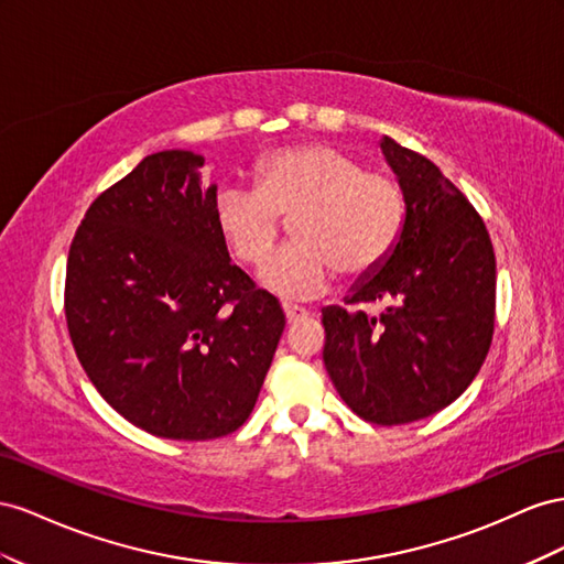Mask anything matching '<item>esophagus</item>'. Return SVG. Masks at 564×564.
<instances>
[{
    "label": "esophagus",
    "mask_w": 564,
    "mask_h": 564,
    "mask_svg": "<svg viewBox=\"0 0 564 564\" xmlns=\"http://www.w3.org/2000/svg\"><path fill=\"white\" fill-rule=\"evenodd\" d=\"M283 314L288 318V324H297V321L310 316V310L297 307V304H283Z\"/></svg>",
    "instance_id": "1"
}]
</instances>
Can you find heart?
Listing matches in <instances>:
<instances>
[{"instance_id": "1", "label": "heart", "mask_w": 564, "mask_h": 564, "mask_svg": "<svg viewBox=\"0 0 564 564\" xmlns=\"http://www.w3.org/2000/svg\"><path fill=\"white\" fill-rule=\"evenodd\" d=\"M257 188L221 186L213 213L221 238L243 264H260L293 219L295 243L271 254L260 283L285 300L326 291L335 271L345 281L371 276L399 246L406 227V191L392 174L366 172L328 143H302L264 155Z\"/></svg>"}]
</instances>
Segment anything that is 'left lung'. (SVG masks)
<instances>
[{
	"label": "left lung",
	"instance_id": "1",
	"mask_svg": "<svg viewBox=\"0 0 564 564\" xmlns=\"http://www.w3.org/2000/svg\"><path fill=\"white\" fill-rule=\"evenodd\" d=\"M380 149L406 191V227L390 260L351 288L359 310H324V364L359 417L404 425L456 401L485 364L496 257L485 221L432 160L390 137ZM373 301L380 315L362 310Z\"/></svg>",
	"mask_w": 564,
	"mask_h": 564
}]
</instances>
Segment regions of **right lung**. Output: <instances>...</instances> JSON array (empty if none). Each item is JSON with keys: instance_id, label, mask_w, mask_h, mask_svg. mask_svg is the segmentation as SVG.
Masks as SVG:
<instances>
[{"instance_id": "right-lung-1", "label": "right lung", "mask_w": 564, "mask_h": 564, "mask_svg": "<svg viewBox=\"0 0 564 564\" xmlns=\"http://www.w3.org/2000/svg\"><path fill=\"white\" fill-rule=\"evenodd\" d=\"M205 158L147 155L96 198L66 267V321L94 388L155 437L205 442L248 421L285 328L231 264Z\"/></svg>"}]
</instances>
